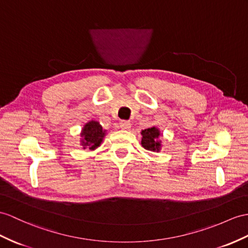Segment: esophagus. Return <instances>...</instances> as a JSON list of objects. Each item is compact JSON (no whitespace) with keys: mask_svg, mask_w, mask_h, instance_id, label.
Wrapping results in <instances>:
<instances>
[{"mask_svg":"<svg viewBox=\"0 0 248 248\" xmlns=\"http://www.w3.org/2000/svg\"><path fill=\"white\" fill-rule=\"evenodd\" d=\"M120 127L124 130H128L131 127V124L129 121H121L120 122Z\"/></svg>","mask_w":248,"mask_h":248,"instance_id":"1","label":"esophagus"}]
</instances>
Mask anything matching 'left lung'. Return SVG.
I'll list each match as a JSON object with an SVG mask.
<instances>
[{
	"label": "left lung",
	"instance_id": "left-lung-1",
	"mask_svg": "<svg viewBox=\"0 0 248 248\" xmlns=\"http://www.w3.org/2000/svg\"><path fill=\"white\" fill-rule=\"evenodd\" d=\"M141 135V144L145 149L152 150V152H159L161 147V142L158 140L160 136V131L158 128L153 126V127L142 130Z\"/></svg>",
	"mask_w": 248,
	"mask_h": 248
}]
</instances>
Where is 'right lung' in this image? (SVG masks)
I'll return each mask as SVG.
<instances>
[{"mask_svg": "<svg viewBox=\"0 0 248 248\" xmlns=\"http://www.w3.org/2000/svg\"><path fill=\"white\" fill-rule=\"evenodd\" d=\"M105 136V130H103L102 126L96 121H90L84 126L81 137L83 138L81 140V144L84 148L88 147L90 150H93L96 147H99L103 138Z\"/></svg>", "mask_w": 248, "mask_h": 248, "instance_id": "add662e5", "label": "right lung"}]
</instances>
